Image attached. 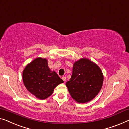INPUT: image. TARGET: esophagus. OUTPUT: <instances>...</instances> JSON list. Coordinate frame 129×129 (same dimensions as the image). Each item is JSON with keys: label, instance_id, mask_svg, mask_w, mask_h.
<instances>
[{"label": "esophagus", "instance_id": "obj_1", "mask_svg": "<svg viewBox=\"0 0 129 129\" xmlns=\"http://www.w3.org/2000/svg\"><path fill=\"white\" fill-rule=\"evenodd\" d=\"M63 79V80L64 81H66V77H65V76H63V77H62V78H61Z\"/></svg>", "mask_w": 129, "mask_h": 129}]
</instances>
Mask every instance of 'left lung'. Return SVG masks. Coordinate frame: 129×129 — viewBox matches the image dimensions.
I'll return each mask as SVG.
<instances>
[{
  "instance_id": "left-lung-1",
  "label": "left lung",
  "mask_w": 129,
  "mask_h": 129,
  "mask_svg": "<svg viewBox=\"0 0 129 129\" xmlns=\"http://www.w3.org/2000/svg\"><path fill=\"white\" fill-rule=\"evenodd\" d=\"M104 77L100 68L87 59L74 63L71 78L66 83L71 96L78 103H85L96 96Z\"/></svg>"
}]
</instances>
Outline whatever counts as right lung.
I'll use <instances>...</instances> for the list:
<instances>
[{
  "label": "right lung",
  "mask_w": 129,
  "mask_h": 129,
  "mask_svg": "<svg viewBox=\"0 0 129 129\" xmlns=\"http://www.w3.org/2000/svg\"><path fill=\"white\" fill-rule=\"evenodd\" d=\"M26 88L40 100H44L53 94L55 88L63 80L55 72H51L45 59H35L25 67L23 73Z\"/></svg>",
  "instance_id": "add662e5"
}]
</instances>
